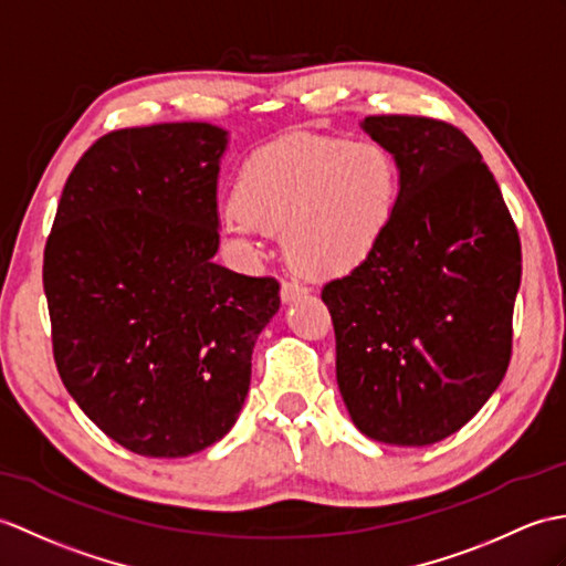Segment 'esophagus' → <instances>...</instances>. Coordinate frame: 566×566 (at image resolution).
Returning a JSON list of instances; mask_svg holds the SVG:
<instances>
[{"label": "esophagus", "instance_id": "34e87169", "mask_svg": "<svg viewBox=\"0 0 566 566\" xmlns=\"http://www.w3.org/2000/svg\"><path fill=\"white\" fill-rule=\"evenodd\" d=\"M308 286H304L301 282H294V280H284L282 282V301L284 304H294V301H301V298H308Z\"/></svg>", "mask_w": 566, "mask_h": 566}]
</instances>
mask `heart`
I'll list each match as a JSON object with an SVG mask.
<instances>
[{"instance_id":"heart-1","label":"heart","mask_w":566,"mask_h":566,"mask_svg":"<svg viewBox=\"0 0 566 566\" xmlns=\"http://www.w3.org/2000/svg\"><path fill=\"white\" fill-rule=\"evenodd\" d=\"M398 202V166L376 142L296 135L248 159L221 229L245 260L286 229L298 268L331 277L369 258Z\"/></svg>"}]
</instances>
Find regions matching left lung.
Masks as SVG:
<instances>
[{"label":"left lung","mask_w":566,"mask_h":566,"mask_svg":"<svg viewBox=\"0 0 566 566\" xmlns=\"http://www.w3.org/2000/svg\"><path fill=\"white\" fill-rule=\"evenodd\" d=\"M400 192L376 251L323 286L337 386L369 439L429 446L490 400L511 361L521 239L463 129L424 115H369Z\"/></svg>","instance_id":"left-lung-1"}]
</instances>
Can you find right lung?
I'll list each match as a JSON object with an SVG mask.
<instances>
[{"label":"right lung","mask_w":566,"mask_h":566,"mask_svg":"<svg viewBox=\"0 0 566 566\" xmlns=\"http://www.w3.org/2000/svg\"><path fill=\"white\" fill-rule=\"evenodd\" d=\"M227 133L113 129L64 182L43 253L52 357L105 437L149 458L207 449L239 417L280 282L212 262Z\"/></svg>","instance_id":"right-lung-1"}]
</instances>
